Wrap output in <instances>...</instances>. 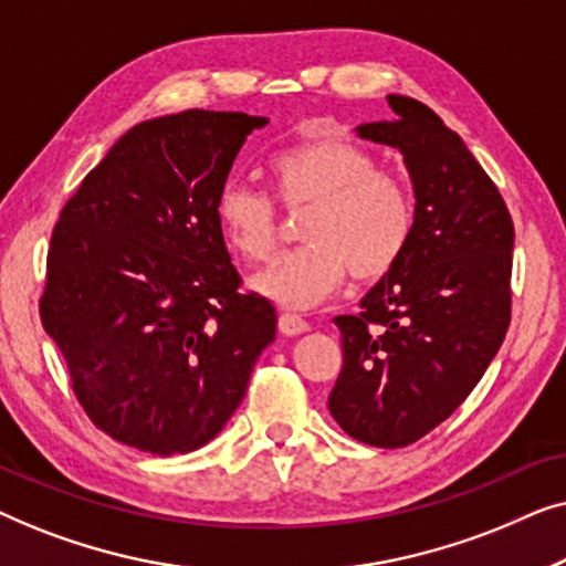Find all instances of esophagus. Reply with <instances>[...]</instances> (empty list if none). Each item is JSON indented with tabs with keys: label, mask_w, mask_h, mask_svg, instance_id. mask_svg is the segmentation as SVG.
<instances>
[{
	"label": "esophagus",
	"mask_w": 566,
	"mask_h": 566,
	"mask_svg": "<svg viewBox=\"0 0 566 566\" xmlns=\"http://www.w3.org/2000/svg\"><path fill=\"white\" fill-rule=\"evenodd\" d=\"M277 329H281L283 335L296 337V335H304V332H308V322L301 319L298 314L283 312L281 316H277Z\"/></svg>",
	"instance_id": "obj_1"
}]
</instances>
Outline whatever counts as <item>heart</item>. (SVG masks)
Returning <instances> with one entry per match:
<instances>
[{"instance_id":"obj_1","label":"heart","mask_w":566,"mask_h":566,"mask_svg":"<svg viewBox=\"0 0 566 566\" xmlns=\"http://www.w3.org/2000/svg\"><path fill=\"white\" fill-rule=\"evenodd\" d=\"M281 203L308 211L301 223L304 250L252 277L262 298L283 308H312L345 283L381 281L405 254L415 229L407 182L376 167L374 154L345 138H314L277 154L270 165ZM216 219L231 250L265 262L281 242L273 200L252 185L231 180L216 198Z\"/></svg>"}]
</instances>
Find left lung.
<instances>
[{
  "instance_id": "1",
  "label": "left lung",
  "mask_w": 566,
  "mask_h": 566,
  "mask_svg": "<svg viewBox=\"0 0 566 566\" xmlns=\"http://www.w3.org/2000/svg\"><path fill=\"white\" fill-rule=\"evenodd\" d=\"M394 120L358 136L394 146L415 188L405 254L337 316L343 370L329 412L376 448L415 443L451 417L484 376L510 327L515 229L497 185L428 105L389 95Z\"/></svg>"
}]
</instances>
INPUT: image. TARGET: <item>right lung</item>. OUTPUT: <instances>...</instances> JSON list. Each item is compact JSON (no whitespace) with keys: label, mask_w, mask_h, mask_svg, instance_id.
<instances>
[{"label":"right lung","mask_w":566,"mask_h":566,"mask_svg":"<svg viewBox=\"0 0 566 566\" xmlns=\"http://www.w3.org/2000/svg\"><path fill=\"white\" fill-rule=\"evenodd\" d=\"M268 118L185 111L144 120L84 177L53 229L43 329L107 436L190 453L242 405L275 306L239 293L216 198Z\"/></svg>","instance_id":"add662e5"}]
</instances>
